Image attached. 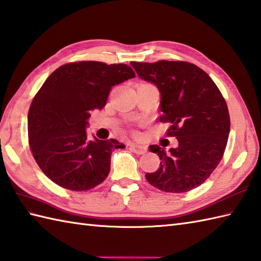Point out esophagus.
<instances>
[{
  "mask_svg": "<svg viewBox=\"0 0 261 261\" xmlns=\"http://www.w3.org/2000/svg\"><path fill=\"white\" fill-rule=\"evenodd\" d=\"M130 150L134 152V153H136V154H144L146 151H147V148H146V146H144V145H140V144H130Z\"/></svg>",
  "mask_w": 261,
  "mask_h": 261,
  "instance_id": "obj_1",
  "label": "esophagus"
}]
</instances>
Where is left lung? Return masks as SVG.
<instances>
[{"mask_svg": "<svg viewBox=\"0 0 261 261\" xmlns=\"http://www.w3.org/2000/svg\"><path fill=\"white\" fill-rule=\"evenodd\" d=\"M137 75L161 93L160 121L169 123L167 136L178 140L169 152L150 145L160 167L145 178L166 193H186L203 184L219 166L230 134L225 99L208 74L182 61L130 62Z\"/></svg>", "mask_w": 261, "mask_h": 261, "instance_id": "1", "label": "left lung"}]
</instances>
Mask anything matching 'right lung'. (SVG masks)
Returning <instances> with one entry per match:
<instances>
[{
  "label": "right lung",
  "mask_w": 261,
  "mask_h": 261,
  "mask_svg": "<svg viewBox=\"0 0 261 261\" xmlns=\"http://www.w3.org/2000/svg\"><path fill=\"white\" fill-rule=\"evenodd\" d=\"M134 76L126 64L82 61L47 77L30 105L28 136L37 164L53 182L84 191L107 178L111 153L125 145L114 138L90 141V111L102 109L113 87Z\"/></svg>",
  "instance_id": "1"
}]
</instances>
